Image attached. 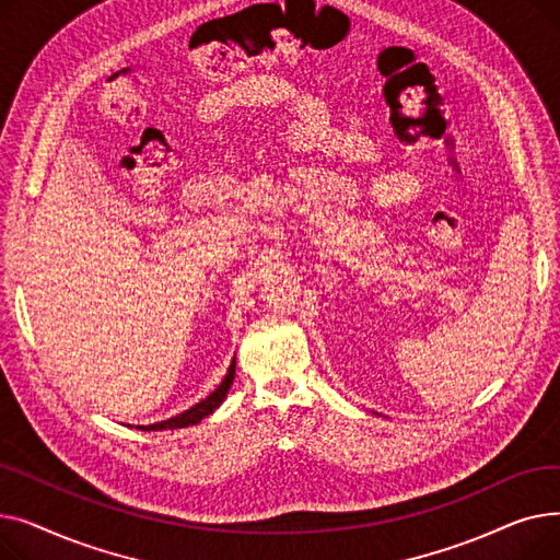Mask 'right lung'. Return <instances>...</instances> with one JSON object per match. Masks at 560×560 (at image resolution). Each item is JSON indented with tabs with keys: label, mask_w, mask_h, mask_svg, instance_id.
Here are the masks:
<instances>
[{
	"label": "right lung",
	"mask_w": 560,
	"mask_h": 560,
	"mask_svg": "<svg viewBox=\"0 0 560 560\" xmlns=\"http://www.w3.org/2000/svg\"><path fill=\"white\" fill-rule=\"evenodd\" d=\"M233 376H235V359L231 361L229 372H226V376L222 378V384H220V386H218L209 397L201 399V401H199V404H195L192 408L184 410L182 416L170 418V420L159 422V424L138 427V429H142V431H163V429H184V427H190V424L201 422L203 418H209V416L213 413V410L224 401V397H226V393H229V388H231V384H233Z\"/></svg>",
	"instance_id": "1"
}]
</instances>
